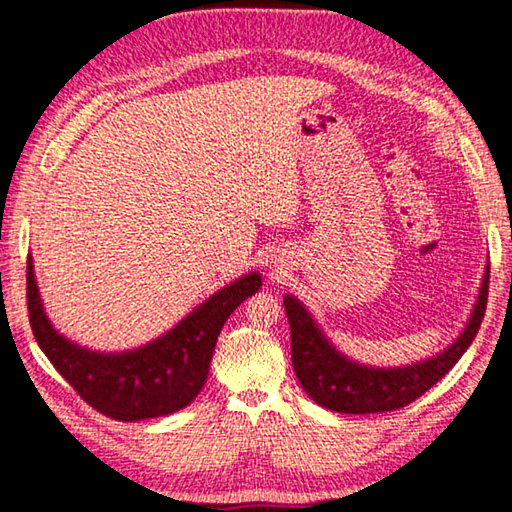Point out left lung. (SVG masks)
<instances>
[{
	"mask_svg": "<svg viewBox=\"0 0 512 512\" xmlns=\"http://www.w3.org/2000/svg\"><path fill=\"white\" fill-rule=\"evenodd\" d=\"M488 282L490 264H485L470 320L452 345L429 359L397 368L366 366V363L345 357L327 339L309 309L296 296L287 293L284 311L291 327V361L300 386L316 404L336 413H384L415 402L433 384H438L472 345L485 314Z\"/></svg>",
	"mask_w": 512,
	"mask_h": 512,
	"instance_id": "8db88e82",
	"label": "left lung"
}]
</instances>
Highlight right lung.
Segmentation results:
<instances>
[{"instance_id": "1", "label": "right lung", "mask_w": 512, "mask_h": 512, "mask_svg": "<svg viewBox=\"0 0 512 512\" xmlns=\"http://www.w3.org/2000/svg\"><path fill=\"white\" fill-rule=\"evenodd\" d=\"M259 289L262 275L246 273L155 341L135 350L97 352L65 339L51 325L33 275V257L27 259L29 320L40 350L92 409L119 422L160 418L192 404L210 375L223 323Z\"/></svg>"}]
</instances>
